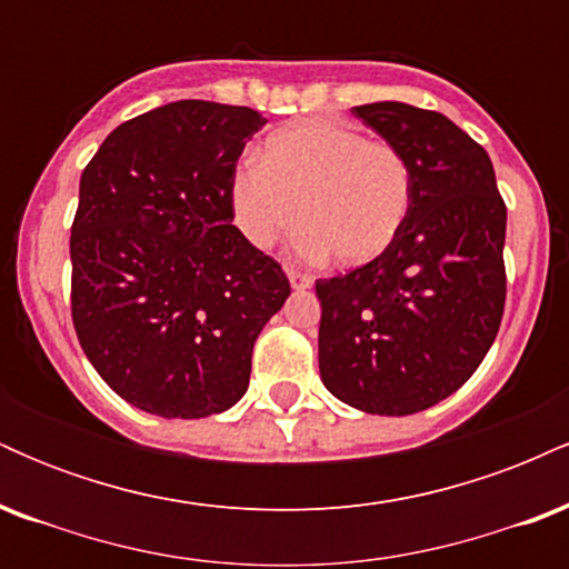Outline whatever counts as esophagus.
I'll use <instances>...</instances> for the list:
<instances>
[{
  "instance_id": "1",
  "label": "esophagus",
  "mask_w": 569,
  "mask_h": 569,
  "mask_svg": "<svg viewBox=\"0 0 569 569\" xmlns=\"http://www.w3.org/2000/svg\"><path fill=\"white\" fill-rule=\"evenodd\" d=\"M289 283L293 291H305L312 286V276H307V272H299V270H289Z\"/></svg>"
}]
</instances>
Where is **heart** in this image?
Returning a JSON list of instances; mask_svg holds the SVG:
<instances>
[{"label":"heart","mask_w":569,"mask_h":569,"mask_svg":"<svg viewBox=\"0 0 569 569\" xmlns=\"http://www.w3.org/2000/svg\"><path fill=\"white\" fill-rule=\"evenodd\" d=\"M415 179L407 154L337 122H302L264 141L232 176V217L246 240L272 248L302 219L299 251L361 267L401 234Z\"/></svg>","instance_id":"1"}]
</instances>
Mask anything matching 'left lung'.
<instances>
[{
    "instance_id": "1",
    "label": "left lung",
    "mask_w": 569,
    "mask_h": 569,
    "mask_svg": "<svg viewBox=\"0 0 569 569\" xmlns=\"http://www.w3.org/2000/svg\"><path fill=\"white\" fill-rule=\"evenodd\" d=\"M352 114L407 154L415 194L380 259L316 283L318 367L348 407L403 417L452 396L498 337L506 202L485 147L449 117L401 101Z\"/></svg>"
}]
</instances>
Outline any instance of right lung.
<instances>
[{"label":"right lung","mask_w":569,"mask_h":569,"mask_svg":"<svg viewBox=\"0 0 569 569\" xmlns=\"http://www.w3.org/2000/svg\"><path fill=\"white\" fill-rule=\"evenodd\" d=\"M248 107L173 101L122 122L82 171L71 318L101 380L136 409L198 420L243 398L259 331L291 286L232 224Z\"/></svg>","instance_id":"right-lung-1"}]
</instances>
